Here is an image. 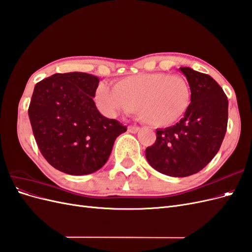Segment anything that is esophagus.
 Returning <instances> with one entry per match:
<instances>
[{
    "label": "esophagus",
    "mask_w": 252,
    "mask_h": 252,
    "mask_svg": "<svg viewBox=\"0 0 252 252\" xmlns=\"http://www.w3.org/2000/svg\"><path fill=\"white\" fill-rule=\"evenodd\" d=\"M140 127H138V126H129L128 127V131L130 132V133H136V132H139L140 131Z\"/></svg>",
    "instance_id": "esophagus-1"
}]
</instances>
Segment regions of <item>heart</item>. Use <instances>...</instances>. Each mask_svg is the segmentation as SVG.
Returning a JSON list of instances; mask_svg holds the SVG:
<instances>
[{
	"label": "heart",
	"instance_id": "heart-1",
	"mask_svg": "<svg viewBox=\"0 0 252 252\" xmlns=\"http://www.w3.org/2000/svg\"><path fill=\"white\" fill-rule=\"evenodd\" d=\"M98 108L106 116L135 112L150 126L166 127L185 116L191 103L186 79L165 72L130 75L111 87L102 84L96 91Z\"/></svg>",
	"mask_w": 252,
	"mask_h": 252
}]
</instances>
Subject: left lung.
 <instances>
[{
  "label": "left lung",
  "instance_id": "1",
  "mask_svg": "<svg viewBox=\"0 0 252 252\" xmlns=\"http://www.w3.org/2000/svg\"><path fill=\"white\" fill-rule=\"evenodd\" d=\"M191 89V103L179 123L158 129L146 158L156 170L170 177H188L215 158L227 130L228 100L210 75L181 67Z\"/></svg>",
  "mask_w": 252,
  "mask_h": 252
}]
</instances>
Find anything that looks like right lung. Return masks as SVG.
<instances>
[{
    "mask_svg": "<svg viewBox=\"0 0 252 252\" xmlns=\"http://www.w3.org/2000/svg\"><path fill=\"white\" fill-rule=\"evenodd\" d=\"M98 78L85 72L55 73L36 83L28 116L41 154L56 169L72 175L105 165L113 143L127 130L107 119L94 101Z\"/></svg>",
    "mask_w": 252,
    "mask_h": 252,
    "instance_id": "obj_1",
    "label": "right lung"
}]
</instances>
